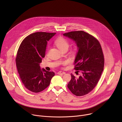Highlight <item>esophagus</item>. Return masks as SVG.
Listing matches in <instances>:
<instances>
[{"label": "esophagus", "instance_id": "esophagus-1", "mask_svg": "<svg viewBox=\"0 0 122 122\" xmlns=\"http://www.w3.org/2000/svg\"><path fill=\"white\" fill-rule=\"evenodd\" d=\"M57 74H59V75H64L66 74V72H65L64 71H58L57 72Z\"/></svg>", "mask_w": 122, "mask_h": 122}]
</instances>
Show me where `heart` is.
<instances>
[{
  "label": "heart",
  "instance_id": "b5f03b06",
  "mask_svg": "<svg viewBox=\"0 0 122 122\" xmlns=\"http://www.w3.org/2000/svg\"><path fill=\"white\" fill-rule=\"evenodd\" d=\"M55 44L57 47L61 51L65 48H68V42L63 37H59L55 41Z\"/></svg>",
  "mask_w": 122,
  "mask_h": 122
}]
</instances>
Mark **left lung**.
<instances>
[{
  "label": "left lung",
  "instance_id": "8db88e82",
  "mask_svg": "<svg viewBox=\"0 0 122 122\" xmlns=\"http://www.w3.org/2000/svg\"><path fill=\"white\" fill-rule=\"evenodd\" d=\"M63 36L72 40L77 45L74 69L82 74L78 78L71 74L67 87L76 96L85 95L95 88L103 71L104 58L101 45L95 38L83 31L70 32Z\"/></svg>",
  "mask_w": 122,
  "mask_h": 122
}]
</instances>
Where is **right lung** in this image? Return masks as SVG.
Segmentation results:
<instances>
[{
	"mask_svg": "<svg viewBox=\"0 0 122 122\" xmlns=\"http://www.w3.org/2000/svg\"><path fill=\"white\" fill-rule=\"evenodd\" d=\"M56 33L38 32L26 37L21 43L16 58V64L20 79L28 90L40 92L50 85L54 72L41 68L42 58L45 56L48 41Z\"/></svg>",
	"mask_w": 122,
	"mask_h": 122,
	"instance_id": "obj_1",
	"label": "right lung"
}]
</instances>
